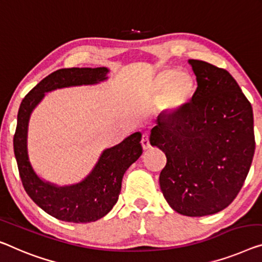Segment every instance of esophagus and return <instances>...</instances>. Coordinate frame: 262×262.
<instances>
[{"mask_svg":"<svg viewBox=\"0 0 262 262\" xmlns=\"http://www.w3.org/2000/svg\"><path fill=\"white\" fill-rule=\"evenodd\" d=\"M141 144H142V148L144 150L148 149V148H150V143H149V138H148V134L147 133H143L142 134V139H141Z\"/></svg>","mask_w":262,"mask_h":262,"instance_id":"1","label":"esophagus"}]
</instances>
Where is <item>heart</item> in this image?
I'll return each mask as SVG.
<instances>
[{
	"label": "heart",
	"mask_w": 262,
	"mask_h": 262,
	"mask_svg": "<svg viewBox=\"0 0 262 262\" xmlns=\"http://www.w3.org/2000/svg\"><path fill=\"white\" fill-rule=\"evenodd\" d=\"M196 88V80L192 74L174 68L162 69L151 83V92L161 99L162 111L168 116H177L186 111L192 103Z\"/></svg>",
	"instance_id": "1"
}]
</instances>
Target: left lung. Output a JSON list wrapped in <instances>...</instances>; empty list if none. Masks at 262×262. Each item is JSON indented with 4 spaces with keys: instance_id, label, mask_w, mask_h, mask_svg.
I'll list each match as a JSON object with an SVG mask.
<instances>
[{
    "instance_id": "1",
    "label": "left lung",
    "mask_w": 262,
    "mask_h": 262,
    "mask_svg": "<svg viewBox=\"0 0 262 262\" xmlns=\"http://www.w3.org/2000/svg\"><path fill=\"white\" fill-rule=\"evenodd\" d=\"M198 88L186 111L159 118L149 141L166 154L163 196L186 216L215 214L232 204L255 150L253 109L226 69L189 60Z\"/></svg>"
}]
</instances>
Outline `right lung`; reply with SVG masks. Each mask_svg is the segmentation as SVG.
Returning <instances> with one entry per match:
<instances>
[{"label": "right lung", "instance_id": "1", "mask_svg": "<svg viewBox=\"0 0 262 262\" xmlns=\"http://www.w3.org/2000/svg\"><path fill=\"white\" fill-rule=\"evenodd\" d=\"M108 68H64L49 74L22 100L14 135V153L22 185L35 204L49 215L66 222L87 224L103 217L118 202L123 174L142 154L141 133L136 132L101 154L84 180L58 187L43 181L30 165L27 138L31 112L45 93L73 85L95 84L107 80Z\"/></svg>", "mask_w": 262, "mask_h": 262}]
</instances>
